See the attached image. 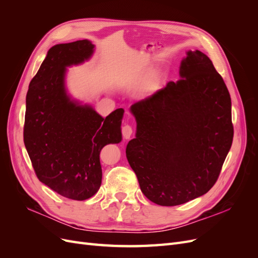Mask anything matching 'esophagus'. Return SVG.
Segmentation results:
<instances>
[{
  "instance_id": "1",
  "label": "esophagus",
  "mask_w": 258,
  "mask_h": 258,
  "mask_svg": "<svg viewBox=\"0 0 258 258\" xmlns=\"http://www.w3.org/2000/svg\"><path fill=\"white\" fill-rule=\"evenodd\" d=\"M121 131H122V136H123L124 139L129 140L131 138V136H132V127L129 126V124H124V126L121 129Z\"/></svg>"
}]
</instances>
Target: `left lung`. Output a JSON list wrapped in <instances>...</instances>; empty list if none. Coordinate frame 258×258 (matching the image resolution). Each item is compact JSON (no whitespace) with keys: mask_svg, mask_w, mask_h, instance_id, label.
Wrapping results in <instances>:
<instances>
[{"mask_svg":"<svg viewBox=\"0 0 258 258\" xmlns=\"http://www.w3.org/2000/svg\"><path fill=\"white\" fill-rule=\"evenodd\" d=\"M179 80L130 106L136 138L126 156L154 204L183 205L215 184L233 138L231 100L212 61L186 51Z\"/></svg>","mask_w":258,"mask_h":258,"instance_id":"obj_1","label":"left lung"}]
</instances>
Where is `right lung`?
Instances as JSON below:
<instances>
[{"instance_id": "1", "label": "right lung", "mask_w": 258, "mask_h": 258, "mask_svg": "<svg viewBox=\"0 0 258 258\" xmlns=\"http://www.w3.org/2000/svg\"><path fill=\"white\" fill-rule=\"evenodd\" d=\"M89 40L57 44L47 51L26 98L23 141L40 181L61 196L86 200L102 182L100 152L121 141L122 108L103 118L67 87L68 68L95 53Z\"/></svg>"}]
</instances>
